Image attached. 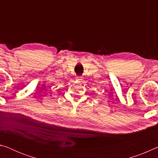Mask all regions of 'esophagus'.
<instances>
[{"mask_svg": "<svg viewBox=\"0 0 158 158\" xmlns=\"http://www.w3.org/2000/svg\"><path fill=\"white\" fill-rule=\"evenodd\" d=\"M81 78H82L81 77H77V79L79 80V81H81V80H82Z\"/></svg>", "mask_w": 158, "mask_h": 158, "instance_id": "1", "label": "esophagus"}]
</instances>
